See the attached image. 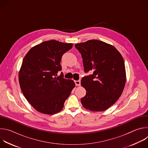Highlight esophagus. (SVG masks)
Listing matches in <instances>:
<instances>
[{
	"label": "esophagus",
	"mask_w": 148,
	"mask_h": 148,
	"mask_svg": "<svg viewBox=\"0 0 148 148\" xmlns=\"http://www.w3.org/2000/svg\"><path fill=\"white\" fill-rule=\"evenodd\" d=\"M74 82L75 84V86H79L81 85L80 81H75Z\"/></svg>",
	"instance_id": "esophagus-1"
}]
</instances>
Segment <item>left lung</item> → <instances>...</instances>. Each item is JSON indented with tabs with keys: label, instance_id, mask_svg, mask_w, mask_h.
Segmentation results:
<instances>
[{
	"label": "left lung",
	"instance_id": "1",
	"mask_svg": "<svg viewBox=\"0 0 148 148\" xmlns=\"http://www.w3.org/2000/svg\"><path fill=\"white\" fill-rule=\"evenodd\" d=\"M81 53L84 72L91 74L81 79L86 96L81 99L83 107L92 111L107 110L118 99L124 89L126 73L124 60L112 46L98 40L76 44Z\"/></svg>",
	"mask_w": 148,
	"mask_h": 148
}]
</instances>
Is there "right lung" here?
<instances>
[{"mask_svg":"<svg viewBox=\"0 0 148 148\" xmlns=\"http://www.w3.org/2000/svg\"><path fill=\"white\" fill-rule=\"evenodd\" d=\"M73 47L51 40L32 47L24 57L18 79L22 91L32 106L45 114H54L64 107L75 87L73 80L57 76L62 55Z\"/></svg>","mask_w":148,"mask_h":148,"instance_id":"add662e5","label":"right lung"}]
</instances>
